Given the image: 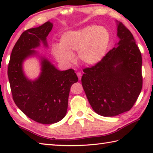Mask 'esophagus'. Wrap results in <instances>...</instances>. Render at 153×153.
Instances as JSON below:
<instances>
[{
	"instance_id": "obj_1",
	"label": "esophagus",
	"mask_w": 153,
	"mask_h": 153,
	"mask_svg": "<svg viewBox=\"0 0 153 153\" xmlns=\"http://www.w3.org/2000/svg\"><path fill=\"white\" fill-rule=\"evenodd\" d=\"M76 74H77V77H78V79H79V80H81V78H82V74L80 73V72H77V73Z\"/></svg>"
}]
</instances>
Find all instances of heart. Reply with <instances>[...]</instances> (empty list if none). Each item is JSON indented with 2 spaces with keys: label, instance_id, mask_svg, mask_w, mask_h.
I'll return each mask as SVG.
<instances>
[{
  "label": "heart",
  "instance_id": "obj_1",
  "mask_svg": "<svg viewBox=\"0 0 153 153\" xmlns=\"http://www.w3.org/2000/svg\"><path fill=\"white\" fill-rule=\"evenodd\" d=\"M111 36L107 29L97 25H88L82 29L64 33L60 45L53 46V53L56 60L64 65L74 61V54L83 63L93 65L102 60L107 53Z\"/></svg>",
  "mask_w": 153,
  "mask_h": 153
}]
</instances>
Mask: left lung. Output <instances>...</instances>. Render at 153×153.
<instances>
[{"instance_id":"obj_1","label":"left lung","mask_w":153,"mask_h":153,"mask_svg":"<svg viewBox=\"0 0 153 153\" xmlns=\"http://www.w3.org/2000/svg\"><path fill=\"white\" fill-rule=\"evenodd\" d=\"M117 23L120 41L99 63L83 69L82 84L90 105L104 117L131 109L142 87V55L132 33Z\"/></svg>"}]
</instances>
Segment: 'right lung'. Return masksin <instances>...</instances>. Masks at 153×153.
Here are the masks:
<instances>
[{"mask_svg":"<svg viewBox=\"0 0 153 153\" xmlns=\"http://www.w3.org/2000/svg\"><path fill=\"white\" fill-rule=\"evenodd\" d=\"M53 28L47 22L38 27L22 33L13 48L8 67V77L13 99L17 107L31 120L43 124L58 122L66 115L72 84L78 81L73 69L59 71L46 58H41V74L33 81L23 71L25 59L36 55L42 42L47 46L46 37Z\"/></svg>","mask_w":153,"mask_h":153,"instance_id":"1","label":"right lung"}]
</instances>
